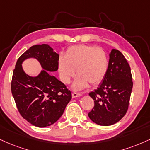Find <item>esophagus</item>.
<instances>
[{
    "label": "esophagus",
    "mask_w": 150,
    "mask_h": 150,
    "mask_svg": "<svg viewBox=\"0 0 150 150\" xmlns=\"http://www.w3.org/2000/svg\"><path fill=\"white\" fill-rule=\"evenodd\" d=\"M82 94L80 93H77V92H73L72 93V96H73V98H76V97H79V96H81Z\"/></svg>",
    "instance_id": "1"
}]
</instances>
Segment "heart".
Returning a JSON list of instances; mask_svg holds the SVG:
<instances>
[{
	"label": "heart",
	"instance_id": "b5f03b06",
	"mask_svg": "<svg viewBox=\"0 0 150 150\" xmlns=\"http://www.w3.org/2000/svg\"><path fill=\"white\" fill-rule=\"evenodd\" d=\"M108 68V58L101 48L80 45L70 47L66 50L65 57H59L58 70L60 79L68 84L75 74L77 76L73 84L75 90H80L103 80Z\"/></svg>",
	"mask_w": 150,
	"mask_h": 150
}]
</instances>
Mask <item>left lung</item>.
I'll return each instance as SVG.
<instances>
[{"label": "left lung", "instance_id": "1", "mask_svg": "<svg viewBox=\"0 0 150 150\" xmlns=\"http://www.w3.org/2000/svg\"><path fill=\"white\" fill-rule=\"evenodd\" d=\"M133 88L131 68L119 50L112 49L102 83L89 96L94 106L88 116L100 126H110L126 115Z\"/></svg>", "mask_w": 150, "mask_h": 150}]
</instances>
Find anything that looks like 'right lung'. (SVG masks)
Segmentation results:
<instances>
[{"label": "right lung", "instance_id": "right-lung-1", "mask_svg": "<svg viewBox=\"0 0 150 150\" xmlns=\"http://www.w3.org/2000/svg\"><path fill=\"white\" fill-rule=\"evenodd\" d=\"M33 57L43 69L35 77L27 75L22 63ZM59 56L49 45H33L18 59L13 71L11 91L23 119L38 127L54 124L63 115L72 95L63 82L49 72L58 70Z\"/></svg>", "mask_w": 150, "mask_h": 150}]
</instances>
